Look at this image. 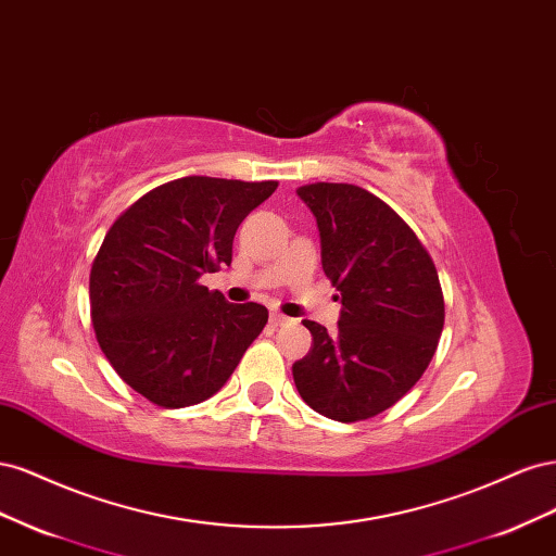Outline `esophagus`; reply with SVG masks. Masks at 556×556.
<instances>
[{"label": "esophagus", "instance_id": "obj_1", "mask_svg": "<svg viewBox=\"0 0 556 556\" xmlns=\"http://www.w3.org/2000/svg\"><path fill=\"white\" fill-rule=\"evenodd\" d=\"M292 319L288 317V315H282V313H271V325L274 327H282V325H290Z\"/></svg>", "mask_w": 556, "mask_h": 556}]
</instances>
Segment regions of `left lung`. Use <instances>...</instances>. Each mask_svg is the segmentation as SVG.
Here are the masks:
<instances>
[{
    "instance_id": "obj_1",
    "label": "left lung",
    "mask_w": 556,
    "mask_h": 556,
    "mask_svg": "<svg viewBox=\"0 0 556 556\" xmlns=\"http://www.w3.org/2000/svg\"><path fill=\"white\" fill-rule=\"evenodd\" d=\"M296 194L315 215L323 268L343 308L333 333L304 319L313 345L292 366L294 384L315 413L357 422L392 408L427 371L445 323L439 274L376 194L348 182Z\"/></svg>"
}]
</instances>
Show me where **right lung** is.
<instances>
[{
  "label": "right lung",
  "mask_w": 556,
  "mask_h": 556,
  "mask_svg": "<svg viewBox=\"0 0 556 556\" xmlns=\"http://www.w3.org/2000/svg\"><path fill=\"white\" fill-rule=\"evenodd\" d=\"M276 188L185 176L141 197L109 229L90 271L92 325L115 374L148 401H206L262 333L264 306L229 304L199 278L231 264L233 233Z\"/></svg>",
  "instance_id": "add662e5"
}]
</instances>
